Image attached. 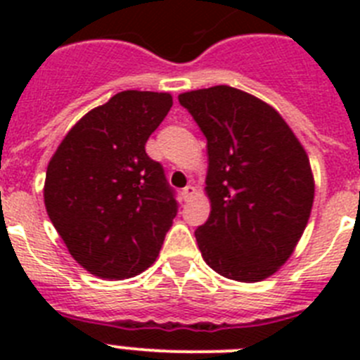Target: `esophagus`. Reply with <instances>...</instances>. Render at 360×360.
I'll list each match as a JSON object with an SVG mask.
<instances>
[{"label": "esophagus", "instance_id": "esophagus-1", "mask_svg": "<svg viewBox=\"0 0 360 360\" xmlns=\"http://www.w3.org/2000/svg\"><path fill=\"white\" fill-rule=\"evenodd\" d=\"M180 195H182L184 202H187V200H189L191 196L195 195V187H193V186H186V187H184V189H182V193H180Z\"/></svg>", "mask_w": 360, "mask_h": 360}]
</instances>
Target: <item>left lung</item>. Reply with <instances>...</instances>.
<instances>
[{
    "mask_svg": "<svg viewBox=\"0 0 360 360\" xmlns=\"http://www.w3.org/2000/svg\"><path fill=\"white\" fill-rule=\"evenodd\" d=\"M178 101L207 139L211 214L195 231L212 270L234 281L269 278L287 262L314 203L303 146L274 108L212 86Z\"/></svg>",
    "mask_w": 360,
    "mask_h": 360,
    "instance_id": "1",
    "label": "left lung"
}]
</instances>
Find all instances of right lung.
Returning a JSON list of instances; mask_svg holds the SVG:
<instances>
[{"label": "right lung", "mask_w": 360, "mask_h": 360, "mask_svg": "<svg viewBox=\"0 0 360 360\" xmlns=\"http://www.w3.org/2000/svg\"><path fill=\"white\" fill-rule=\"evenodd\" d=\"M171 106L169 94L120 91L86 113L50 160L46 212L90 274L133 278L160 252L178 202L146 142Z\"/></svg>", "instance_id": "obj_1"}]
</instances>
